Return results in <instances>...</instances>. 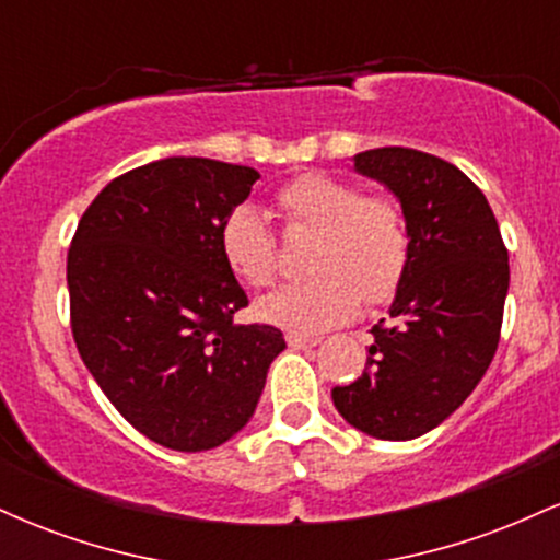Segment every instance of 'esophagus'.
Returning <instances> with one entry per match:
<instances>
[{
	"mask_svg": "<svg viewBox=\"0 0 560 560\" xmlns=\"http://www.w3.org/2000/svg\"><path fill=\"white\" fill-rule=\"evenodd\" d=\"M320 337H305V334H287V345L294 350H305V347H316Z\"/></svg>",
	"mask_w": 560,
	"mask_h": 560,
	"instance_id": "esophagus-1",
	"label": "esophagus"
}]
</instances>
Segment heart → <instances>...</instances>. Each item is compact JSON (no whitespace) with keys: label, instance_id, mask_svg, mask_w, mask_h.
<instances>
[{"label":"heart","instance_id":"b5f03b06","mask_svg":"<svg viewBox=\"0 0 560 560\" xmlns=\"http://www.w3.org/2000/svg\"><path fill=\"white\" fill-rule=\"evenodd\" d=\"M276 208L294 231H313L305 247L311 276L258 302L255 313L289 334H316L347 324L365 305L395 298L410 260L402 210L387 197L363 195L361 186L302 173L276 195ZM218 247L242 284L262 289L276 273V242L253 205H236L223 218Z\"/></svg>","mask_w":560,"mask_h":560}]
</instances>
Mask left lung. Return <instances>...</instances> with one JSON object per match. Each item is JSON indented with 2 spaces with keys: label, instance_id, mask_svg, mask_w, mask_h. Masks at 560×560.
Listing matches in <instances>:
<instances>
[{
  "label": "left lung",
  "instance_id": "obj_1",
  "mask_svg": "<svg viewBox=\"0 0 560 560\" xmlns=\"http://www.w3.org/2000/svg\"><path fill=\"white\" fill-rule=\"evenodd\" d=\"M361 176L400 202L408 271L358 382L334 387L350 427L376 440H416L471 395L498 350L508 294V249L481 189L447 160L378 147L352 158Z\"/></svg>",
  "mask_w": 560,
  "mask_h": 560
}]
</instances>
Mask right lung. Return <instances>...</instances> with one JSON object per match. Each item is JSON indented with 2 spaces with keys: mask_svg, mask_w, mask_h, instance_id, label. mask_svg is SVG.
<instances>
[{
  "mask_svg": "<svg viewBox=\"0 0 560 560\" xmlns=\"http://www.w3.org/2000/svg\"><path fill=\"white\" fill-rule=\"evenodd\" d=\"M260 173L208 158H165L110 182L68 249L70 329L118 413L158 445L199 453L253 419L273 326L234 324L247 294L218 231Z\"/></svg>",
  "mask_w": 560,
  "mask_h": 560,
  "instance_id": "right-lung-1",
  "label": "right lung"
}]
</instances>
